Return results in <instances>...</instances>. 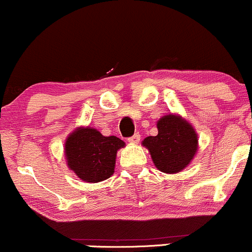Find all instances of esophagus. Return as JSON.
Here are the masks:
<instances>
[{
	"label": "esophagus",
	"instance_id": "1",
	"mask_svg": "<svg viewBox=\"0 0 252 252\" xmlns=\"http://www.w3.org/2000/svg\"><path fill=\"white\" fill-rule=\"evenodd\" d=\"M140 140H141V135L139 134V132H136V134H134L131 137H129V139H128L129 142L134 143V145H136V143H139Z\"/></svg>",
	"mask_w": 252,
	"mask_h": 252
}]
</instances>
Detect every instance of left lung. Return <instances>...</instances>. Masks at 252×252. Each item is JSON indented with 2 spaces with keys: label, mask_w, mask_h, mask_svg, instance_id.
<instances>
[{
  "label": "left lung",
  "mask_w": 252,
  "mask_h": 252,
  "mask_svg": "<svg viewBox=\"0 0 252 252\" xmlns=\"http://www.w3.org/2000/svg\"><path fill=\"white\" fill-rule=\"evenodd\" d=\"M157 136L146 137L142 145L149 151L158 170L165 173L181 172L197 152L195 129L181 116L172 113L162 116L157 122Z\"/></svg>",
  "instance_id": "left-lung-1"
}]
</instances>
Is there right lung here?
<instances>
[{
  "mask_svg": "<svg viewBox=\"0 0 252 252\" xmlns=\"http://www.w3.org/2000/svg\"><path fill=\"white\" fill-rule=\"evenodd\" d=\"M126 143L116 136H104L94 128L79 126L64 143L68 167L87 183H98L115 172L116 156Z\"/></svg>",
  "mask_w": 252,
  "mask_h": 252,
  "instance_id": "obj_1",
  "label": "right lung"
}]
</instances>
